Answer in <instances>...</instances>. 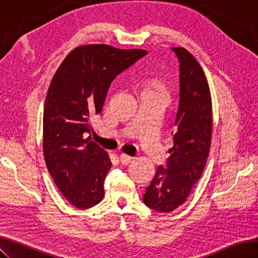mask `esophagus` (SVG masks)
I'll return each mask as SVG.
<instances>
[{
  "label": "esophagus",
  "mask_w": 258,
  "mask_h": 258,
  "mask_svg": "<svg viewBox=\"0 0 258 258\" xmlns=\"http://www.w3.org/2000/svg\"><path fill=\"white\" fill-rule=\"evenodd\" d=\"M131 156L130 155H127L124 153H121L120 155H119V160H120V162L122 163V164H128V163L131 161Z\"/></svg>",
  "instance_id": "1"
}]
</instances>
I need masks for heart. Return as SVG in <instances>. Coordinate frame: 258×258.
<instances>
[{
    "instance_id": "1",
    "label": "heart",
    "mask_w": 258,
    "mask_h": 258,
    "mask_svg": "<svg viewBox=\"0 0 258 258\" xmlns=\"http://www.w3.org/2000/svg\"><path fill=\"white\" fill-rule=\"evenodd\" d=\"M146 92L150 93H158V94H164V87L163 84L159 81H153L151 82L150 85L146 89Z\"/></svg>"
}]
</instances>
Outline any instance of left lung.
<instances>
[{
    "instance_id": "8db88e82",
    "label": "left lung",
    "mask_w": 258,
    "mask_h": 258,
    "mask_svg": "<svg viewBox=\"0 0 258 258\" xmlns=\"http://www.w3.org/2000/svg\"><path fill=\"white\" fill-rule=\"evenodd\" d=\"M172 51L179 62V104L175 119L174 144L166 166H159L143 202L158 212H171L183 205L202 177L212 133L209 85L198 61L185 48Z\"/></svg>"
}]
</instances>
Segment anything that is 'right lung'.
Instances as JSON below:
<instances>
[{
	"mask_svg": "<svg viewBox=\"0 0 258 258\" xmlns=\"http://www.w3.org/2000/svg\"><path fill=\"white\" fill-rule=\"evenodd\" d=\"M148 53L107 45L80 46L67 55L50 83L43 109V155L56 187L78 209L104 198L111 162L91 141L90 120L103 109L111 82Z\"/></svg>",
	"mask_w": 258,
	"mask_h": 258,
	"instance_id": "obj_1",
	"label": "right lung"
}]
</instances>
